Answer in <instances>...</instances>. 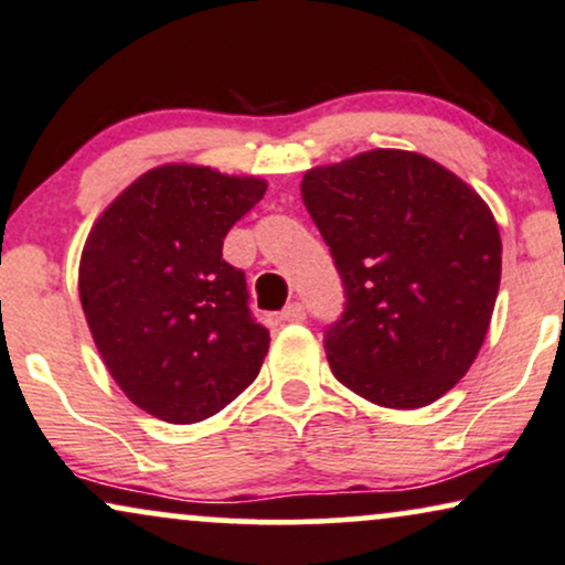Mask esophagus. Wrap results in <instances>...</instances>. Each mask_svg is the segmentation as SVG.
I'll return each instance as SVG.
<instances>
[{
	"label": "esophagus",
	"instance_id": "1",
	"mask_svg": "<svg viewBox=\"0 0 565 565\" xmlns=\"http://www.w3.org/2000/svg\"><path fill=\"white\" fill-rule=\"evenodd\" d=\"M305 318H307V312H305L302 302H291L281 310V320H287V323H302Z\"/></svg>",
	"mask_w": 565,
	"mask_h": 565
}]
</instances>
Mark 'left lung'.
Returning a JSON list of instances; mask_svg holds the SVG:
<instances>
[{
    "label": "left lung",
    "mask_w": 565,
    "mask_h": 565,
    "mask_svg": "<svg viewBox=\"0 0 565 565\" xmlns=\"http://www.w3.org/2000/svg\"><path fill=\"white\" fill-rule=\"evenodd\" d=\"M344 312L326 328L333 375L388 409L433 404L467 375L501 287L488 203L427 156L377 148L302 180Z\"/></svg>",
    "instance_id": "left-lung-1"
}]
</instances>
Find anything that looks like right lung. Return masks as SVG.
I'll list each match as a JSON object with an SVG mask.
<instances>
[{
	"label": "right lung",
	"mask_w": 565,
	"mask_h": 565,
	"mask_svg": "<svg viewBox=\"0 0 565 565\" xmlns=\"http://www.w3.org/2000/svg\"><path fill=\"white\" fill-rule=\"evenodd\" d=\"M266 195L258 177L167 163L138 177L85 239L81 302L104 365L135 406L209 419L260 373L270 335L224 237Z\"/></svg>",
	"instance_id": "right-lung-1"
}]
</instances>
